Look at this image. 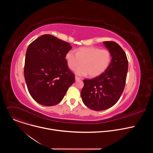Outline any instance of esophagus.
<instances>
[{
  "instance_id": "obj_1",
  "label": "esophagus",
  "mask_w": 153,
  "mask_h": 153,
  "mask_svg": "<svg viewBox=\"0 0 153 153\" xmlns=\"http://www.w3.org/2000/svg\"><path fill=\"white\" fill-rule=\"evenodd\" d=\"M81 79L80 78V77H77V76H76L75 77V80H76V81H77V80H80Z\"/></svg>"
}]
</instances>
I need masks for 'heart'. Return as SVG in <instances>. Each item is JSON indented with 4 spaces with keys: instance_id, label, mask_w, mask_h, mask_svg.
I'll list each match as a JSON object with an SVG mask.
<instances>
[{
    "instance_id": "obj_1",
    "label": "heart",
    "mask_w": 153,
    "mask_h": 153,
    "mask_svg": "<svg viewBox=\"0 0 153 153\" xmlns=\"http://www.w3.org/2000/svg\"><path fill=\"white\" fill-rule=\"evenodd\" d=\"M67 65L70 70H74L82 65L83 66L75 70V73L80 76L89 74L95 77L104 72L110 63L111 56L107 50H100L96 47H83L76 53L69 51L65 55Z\"/></svg>"
}]
</instances>
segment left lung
I'll return each instance as SVG.
<instances>
[{
  "mask_svg": "<svg viewBox=\"0 0 153 153\" xmlns=\"http://www.w3.org/2000/svg\"><path fill=\"white\" fill-rule=\"evenodd\" d=\"M103 43L111 53V62L100 75L84 79L81 91L84 104L95 111L106 110L117 103L124 90L128 68L126 55L117 43Z\"/></svg>",
  "mask_w": 153,
  "mask_h": 153,
  "instance_id": "1",
  "label": "left lung"
}]
</instances>
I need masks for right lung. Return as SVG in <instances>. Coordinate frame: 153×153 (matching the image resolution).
<instances>
[{"label":"right lung","instance_id":"right-lung-1","mask_svg":"<svg viewBox=\"0 0 153 153\" xmlns=\"http://www.w3.org/2000/svg\"><path fill=\"white\" fill-rule=\"evenodd\" d=\"M71 48L69 43L50 34L40 36L29 45L24 77L30 95L39 104L57 105L74 82L65 59Z\"/></svg>","mask_w":153,"mask_h":153}]
</instances>
